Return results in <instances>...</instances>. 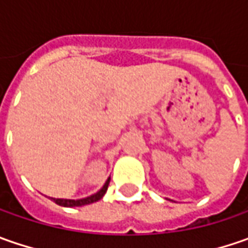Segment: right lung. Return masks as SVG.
Instances as JSON below:
<instances>
[{"label":"right lung","instance_id":"right-lung-1","mask_svg":"<svg viewBox=\"0 0 248 248\" xmlns=\"http://www.w3.org/2000/svg\"><path fill=\"white\" fill-rule=\"evenodd\" d=\"M109 182L110 178H108V181L105 182V185L102 186L96 193L88 196V197H84V199H77V200H73V199H53V197H51V199H52L56 204L62 205V207H81V205L91 204V203H95V202L100 200L105 196L106 190H108V186H109Z\"/></svg>","mask_w":248,"mask_h":248}]
</instances>
